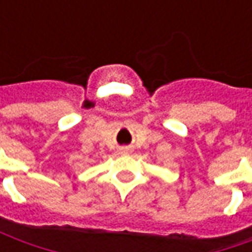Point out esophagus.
I'll use <instances>...</instances> for the list:
<instances>
[{
  "mask_svg": "<svg viewBox=\"0 0 252 252\" xmlns=\"http://www.w3.org/2000/svg\"><path fill=\"white\" fill-rule=\"evenodd\" d=\"M128 151H129L128 148H124V153H128Z\"/></svg>",
  "mask_w": 252,
  "mask_h": 252,
  "instance_id": "esophagus-1",
  "label": "esophagus"
}]
</instances>
